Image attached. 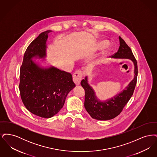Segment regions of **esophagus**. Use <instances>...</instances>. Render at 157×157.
Segmentation results:
<instances>
[{
    "mask_svg": "<svg viewBox=\"0 0 157 157\" xmlns=\"http://www.w3.org/2000/svg\"><path fill=\"white\" fill-rule=\"evenodd\" d=\"M82 72L81 71L78 70L73 75V80L76 85H79L81 83L82 78Z\"/></svg>",
    "mask_w": 157,
    "mask_h": 157,
    "instance_id": "esophagus-1",
    "label": "esophagus"
}]
</instances>
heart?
Instances as JSON below:
<instances>
[{"instance_id":"b5f03b06","label":"heart","mask_w":157,"mask_h":157,"mask_svg":"<svg viewBox=\"0 0 157 157\" xmlns=\"http://www.w3.org/2000/svg\"><path fill=\"white\" fill-rule=\"evenodd\" d=\"M108 42L106 40H102L99 42L97 45V50H101L104 49L108 45Z\"/></svg>"}]
</instances>
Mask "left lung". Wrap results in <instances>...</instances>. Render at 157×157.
<instances>
[{"mask_svg":"<svg viewBox=\"0 0 157 157\" xmlns=\"http://www.w3.org/2000/svg\"><path fill=\"white\" fill-rule=\"evenodd\" d=\"M120 47L118 51L112 56L115 59H130L134 65V76L125 90L114 97L105 101H101L96 96L95 90L88 83V77L82 80L81 84L85 91L84 106L90 117L97 120L106 121L117 117L133 95L138 75L137 62L131 48L119 36Z\"/></svg>","mask_w":157,"mask_h":157,"instance_id":"8db88e82","label":"left lung"}]
</instances>
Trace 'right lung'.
Here are the masks:
<instances>
[{
	"label": "right lung",
	"mask_w": 157,
	"mask_h": 157,
	"mask_svg": "<svg viewBox=\"0 0 157 157\" xmlns=\"http://www.w3.org/2000/svg\"><path fill=\"white\" fill-rule=\"evenodd\" d=\"M46 30L28 46L20 69L19 90L26 109L38 117L49 118L62 108L68 93L75 87L70 73L53 66L44 67L33 59L46 56Z\"/></svg>",
	"instance_id": "1"
}]
</instances>
